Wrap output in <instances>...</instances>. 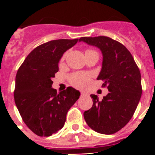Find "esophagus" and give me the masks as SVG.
<instances>
[{"instance_id": "1", "label": "esophagus", "mask_w": 155, "mask_h": 155, "mask_svg": "<svg viewBox=\"0 0 155 155\" xmlns=\"http://www.w3.org/2000/svg\"><path fill=\"white\" fill-rule=\"evenodd\" d=\"M81 94L82 96H87V95H88V94L86 92H84V91H82V92L81 93Z\"/></svg>"}]
</instances>
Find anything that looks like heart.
Returning a JSON list of instances; mask_svg holds the SVG:
<instances>
[{
	"label": "heart",
	"instance_id": "heart-1",
	"mask_svg": "<svg viewBox=\"0 0 155 155\" xmlns=\"http://www.w3.org/2000/svg\"><path fill=\"white\" fill-rule=\"evenodd\" d=\"M95 52L93 50L87 49L85 50V53H92ZM91 75L89 73L85 72H80V73H75L70 77V81L74 86L77 87H84L90 82Z\"/></svg>",
	"mask_w": 155,
	"mask_h": 155
}]
</instances>
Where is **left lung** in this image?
<instances>
[{
    "label": "left lung",
    "mask_w": 155,
    "mask_h": 155,
    "mask_svg": "<svg viewBox=\"0 0 155 155\" xmlns=\"http://www.w3.org/2000/svg\"><path fill=\"white\" fill-rule=\"evenodd\" d=\"M79 41L97 46L103 56L98 80L109 93L102 100L91 94L92 107L84 113L86 123L102 134L118 132L130 120L142 94L141 75L130 52L125 46L107 36L81 37Z\"/></svg>",
    "instance_id": "8db88e82"
}]
</instances>
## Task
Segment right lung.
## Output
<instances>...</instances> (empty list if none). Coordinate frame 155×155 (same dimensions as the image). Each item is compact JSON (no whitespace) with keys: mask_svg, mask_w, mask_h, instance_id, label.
<instances>
[{"mask_svg":"<svg viewBox=\"0 0 155 155\" xmlns=\"http://www.w3.org/2000/svg\"><path fill=\"white\" fill-rule=\"evenodd\" d=\"M78 41L57 39L37 46L18 70L15 102L25 124L38 136H51L61 130L68 110L80 96L71 87L60 93L52 87L61 57Z\"/></svg>","mask_w":155,"mask_h":155,"instance_id":"right-lung-1","label":"right lung"}]
</instances>
